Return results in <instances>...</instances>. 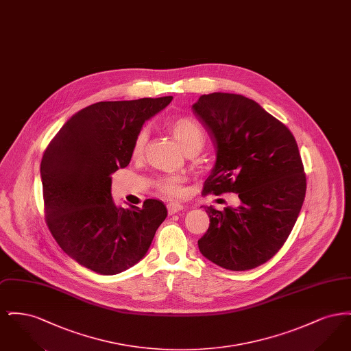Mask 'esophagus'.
<instances>
[{"label":"esophagus","instance_id":"1","mask_svg":"<svg viewBox=\"0 0 351 351\" xmlns=\"http://www.w3.org/2000/svg\"><path fill=\"white\" fill-rule=\"evenodd\" d=\"M167 209L169 215H175V213H178V212H182L184 209V206L182 204H178V202H168Z\"/></svg>","mask_w":351,"mask_h":351}]
</instances>
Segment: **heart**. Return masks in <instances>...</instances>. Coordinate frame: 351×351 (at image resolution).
<instances>
[{"instance_id":"1","label":"heart","mask_w":351,"mask_h":351,"mask_svg":"<svg viewBox=\"0 0 351 351\" xmlns=\"http://www.w3.org/2000/svg\"><path fill=\"white\" fill-rule=\"evenodd\" d=\"M169 133L182 145L184 150L197 152L202 147L205 141V133L200 123L191 117H173L167 122ZM147 143V133L145 130L139 132L134 142V156L142 155ZM158 189L168 196H179L183 192V179L180 176H165L158 180Z\"/></svg>"}]
</instances>
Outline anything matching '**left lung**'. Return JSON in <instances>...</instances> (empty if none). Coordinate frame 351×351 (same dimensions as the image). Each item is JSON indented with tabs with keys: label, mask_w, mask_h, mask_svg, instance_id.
Instances as JSON below:
<instances>
[{
	"label": "left lung",
	"mask_w": 351,
	"mask_h": 351,
	"mask_svg": "<svg viewBox=\"0 0 351 351\" xmlns=\"http://www.w3.org/2000/svg\"><path fill=\"white\" fill-rule=\"evenodd\" d=\"M192 108L217 149L202 192L237 193L241 200L237 208L205 209L210 223L199 249L219 267H258L282 249L305 199L296 139L258 102L241 95H204Z\"/></svg>",
	"instance_id": "1"
}]
</instances>
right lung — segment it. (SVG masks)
<instances>
[{"label": "right lung", "instance_id": "right-lung-1", "mask_svg": "<svg viewBox=\"0 0 351 351\" xmlns=\"http://www.w3.org/2000/svg\"><path fill=\"white\" fill-rule=\"evenodd\" d=\"M172 97L101 101L73 114L51 141L40 163L46 222L62 250L101 275L138 263L167 217L162 201L125 209L112 199L110 175L132 159L145 121Z\"/></svg>", "mask_w": 351, "mask_h": 351}]
</instances>
